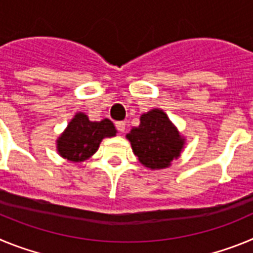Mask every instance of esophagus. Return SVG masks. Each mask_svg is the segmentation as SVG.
Masks as SVG:
<instances>
[{"mask_svg": "<svg viewBox=\"0 0 253 253\" xmlns=\"http://www.w3.org/2000/svg\"><path fill=\"white\" fill-rule=\"evenodd\" d=\"M115 126L119 131H124L125 130V122H116Z\"/></svg>", "mask_w": 253, "mask_h": 253, "instance_id": "obj_1", "label": "esophagus"}]
</instances>
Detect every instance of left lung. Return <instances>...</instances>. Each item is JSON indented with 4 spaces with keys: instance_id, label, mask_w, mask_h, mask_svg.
<instances>
[{
    "instance_id": "left-lung-1",
    "label": "left lung",
    "mask_w": 253,
    "mask_h": 253,
    "mask_svg": "<svg viewBox=\"0 0 253 253\" xmlns=\"http://www.w3.org/2000/svg\"><path fill=\"white\" fill-rule=\"evenodd\" d=\"M134 154L149 169L169 167L180 156L184 139L167 115L154 109L140 116V124L126 135Z\"/></svg>"
}]
</instances>
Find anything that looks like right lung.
Returning <instances> with one entry per match:
<instances>
[{
    "instance_id": "add662e5",
    "label": "right lung",
    "mask_w": 253,
    "mask_h": 253,
    "mask_svg": "<svg viewBox=\"0 0 253 253\" xmlns=\"http://www.w3.org/2000/svg\"><path fill=\"white\" fill-rule=\"evenodd\" d=\"M116 129L113 122H90L84 114L78 113L58 139V152L72 162H81L91 157L105 137H114Z\"/></svg>"
}]
</instances>
